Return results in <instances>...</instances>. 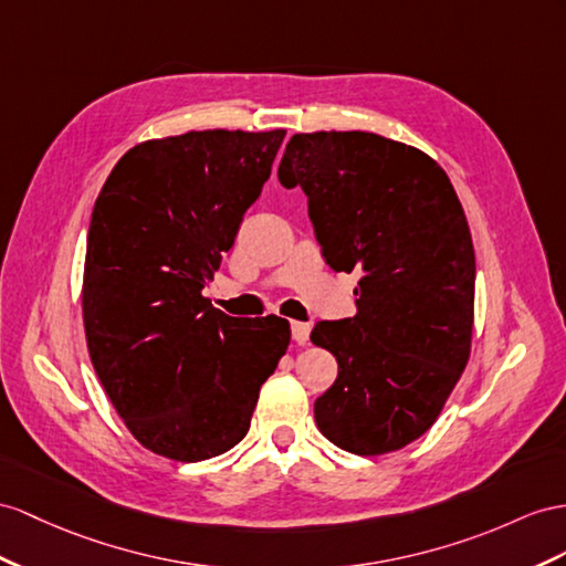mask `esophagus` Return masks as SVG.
Wrapping results in <instances>:
<instances>
[{"label": "esophagus", "mask_w": 566, "mask_h": 566, "mask_svg": "<svg viewBox=\"0 0 566 566\" xmlns=\"http://www.w3.org/2000/svg\"><path fill=\"white\" fill-rule=\"evenodd\" d=\"M292 337L296 344H308L311 337V325L308 323H292Z\"/></svg>", "instance_id": "1"}]
</instances>
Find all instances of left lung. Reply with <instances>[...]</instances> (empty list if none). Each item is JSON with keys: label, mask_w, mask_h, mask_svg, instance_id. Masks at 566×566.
I'll return each instance as SVG.
<instances>
[{"label": "left lung", "mask_w": 566, "mask_h": 566, "mask_svg": "<svg viewBox=\"0 0 566 566\" xmlns=\"http://www.w3.org/2000/svg\"><path fill=\"white\" fill-rule=\"evenodd\" d=\"M277 177L306 193L325 263L360 272L356 315L311 332L339 364L315 423L352 454L395 452L434 423L471 352L475 255L454 186L426 153L366 132L292 136Z\"/></svg>", "instance_id": "obj_1"}]
</instances>
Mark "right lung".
<instances>
[{
  "label": "right lung",
  "instance_id": "obj_1",
  "mask_svg": "<svg viewBox=\"0 0 566 566\" xmlns=\"http://www.w3.org/2000/svg\"><path fill=\"white\" fill-rule=\"evenodd\" d=\"M286 132H191L128 150L99 191L83 272L93 368L134 438L202 461L239 444L289 346L277 315L231 317L202 289Z\"/></svg>",
  "mask_w": 566,
  "mask_h": 566
}]
</instances>
